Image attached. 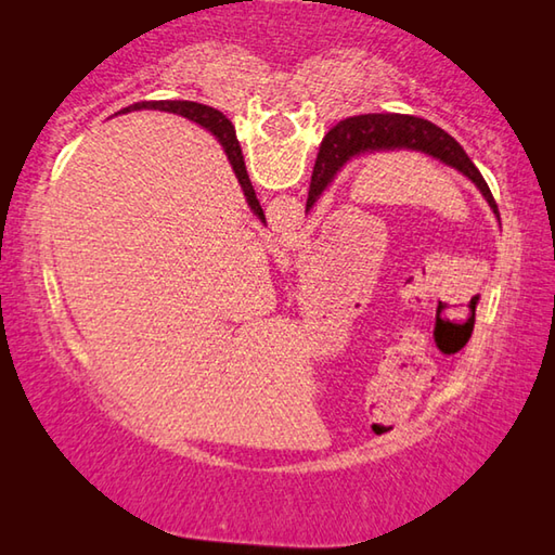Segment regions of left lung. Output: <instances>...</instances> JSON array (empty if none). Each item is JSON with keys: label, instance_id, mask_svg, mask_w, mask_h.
Instances as JSON below:
<instances>
[{"label": "left lung", "instance_id": "1", "mask_svg": "<svg viewBox=\"0 0 555 555\" xmlns=\"http://www.w3.org/2000/svg\"><path fill=\"white\" fill-rule=\"evenodd\" d=\"M384 149H413V152H424L428 156L438 158L446 166L457 168L460 173L467 176L485 201L490 203L496 218V203L490 193V185L485 183L482 173L477 166L469 162L465 149L460 146L453 137L436 127L434 121L413 117V115H360L343 119L340 125L327 131L323 139L321 152H318V162L311 176V188H308L306 210L313 208L318 195L325 191V185L333 181V176L350 162L352 156L367 154V152H384Z\"/></svg>", "mask_w": 555, "mask_h": 555}]
</instances>
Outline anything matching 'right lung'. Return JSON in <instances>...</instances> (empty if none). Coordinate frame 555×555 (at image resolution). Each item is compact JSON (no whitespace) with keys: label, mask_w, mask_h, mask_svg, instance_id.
<instances>
[{"label":"right lung","mask_w":555,"mask_h":555,"mask_svg":"<svg viewBox=\"0 0 555 555\" xmlns=\"http://www.w3.org/2000/svg\"><path fill=\"white\" fill-rule=\"evenodd\" d=\"M131 109H166V112H176V115H183L188 119L198 121L205 129H210L215 137H218V142L222 144L224 154H228L230 164L234 168V173H237V181L242 185L244 195H247V203L249 208L255 210L257 218L264 222V210H261V205L257 201V193L255 188H251V181L247 176V168H244V156H242V149L237 142V134H234V127L232 121L222 115V112L212 109V107H205L198 105V102H181V100H158V102H137V105H131L121 112H131Z\"/></svg>","instance_id":"1"}]
</instances>
